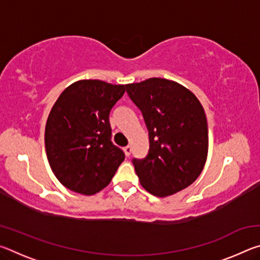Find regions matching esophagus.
Wrapping results in <instances>:
<instances>
[{
    "mask_svg": "<svg viewBox=\"0 0 260 260\" xmlns=\"http://www.w3.org/2000/svg\"><path fill=\"white\" fill-rule=\"evenodd\" d=\"M124 151H125V155H126L127 157H129V156H131V152H132V147H131V146L125 147V148H124Z\"/></svg>",
    "mask_w": 260,
    "mask_h": 260,
    "instance_id": "1",
    "label": "esophagus"
}]
</instances>
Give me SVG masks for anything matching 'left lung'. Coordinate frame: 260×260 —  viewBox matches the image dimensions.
<instances>
[{
	"label": "left lung",
	"mask_w": 260,
	"mask_h": 260,
	"mask_svg": "<svg viewBox=\"0 0 260 260\" xmlns=\"http://www.w3.org/2000/svg\"><path fill=\"white\" fill-rule=\"evenodd\" d=\"M149 132L148 155L133 165L140 182L152 195L165 197L195 181L208 156L204 109L187 88L161 78L126 85Z\"/></svg>",
	"instance_id": "8db88e82"
}]
</instances>
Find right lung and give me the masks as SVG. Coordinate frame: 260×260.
Wrapping results in <instances>:
<instances>
[{
	"label": "right lung",
	"instance_id": "add662e5",
	"mask_svg": "<svg viewBox=\"0 0 260 260\" xmlns=\"http://www.w3.org/2000/svg\"><path fill=\"white\" fill-rule=\"evenodd\" d=\"M124 85L80 80L60 94L48 117V161L59 182L82 195H94L111 181L125 153L111 141L109 114Z\"/></svg>",
	"mask_w": 260,
	"mask_h": 260
}]
</instances>
